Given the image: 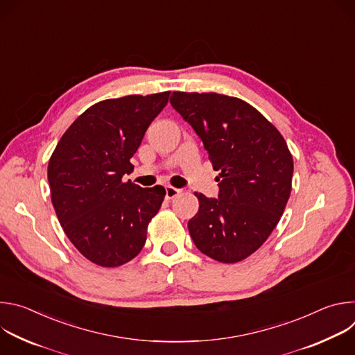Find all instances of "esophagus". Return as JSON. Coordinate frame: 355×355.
Segmentation results:
<instances>
[{
	"label": "esophagus",
	"mask_w": 355,
	"mask_h": 355,
	"mask_svg": "<svg viewBox=\"0 0 355 355\" xmlns=\"http://www.w3.org/2000/svg\"><path fill=\"white\" fill-rule=\"evenodd\" d=\"M181 193V189H178V188H174V187H166V198L167 199H173V198H175V196H178Z\"/></svg>",
	"instance_id": "obj_1"
}]
</instances>
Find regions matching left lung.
<instances>
[{
	"instance_id": "1",
	"label": "left lung",
	"mask_w": 355,
	"mask_h": 355,
	"mask_svg": "<svg viewBox=\"0 0 355 355\" xmlns=\"http://www.w3.org/2000/svg\"><path fill=\"white\" fill-rule=\"evenodd\" d=\"M173 108L204 141L219 196L195 192L188 222L199 251L239 263L259 250L278 225L292 188L293 160L278 129L243 99L216 92H173Z\"/></svg>"
}]
</instances>
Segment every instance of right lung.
Instances as JSON below:
<instances>
[{
  "instance_id": "add662e5",
  "label": "right lung",
  "mask_w": 355,
  "mask_h": 355,
  "mask_svg": "<svg viewBox=\"0 0 355 355\" xmlns=\"http://www.w3.org/2000/svg\"><path fill=\"white\" fill-rule=\"evenodd\" d=\"M168 98L166 91L94 104L64 132L49 160L58 219L74 247L96 266L119 267L135 259L163 204L162 185L141 188L122 177L133 170L130 159Z\"/></svg>"
}]
</instances>
